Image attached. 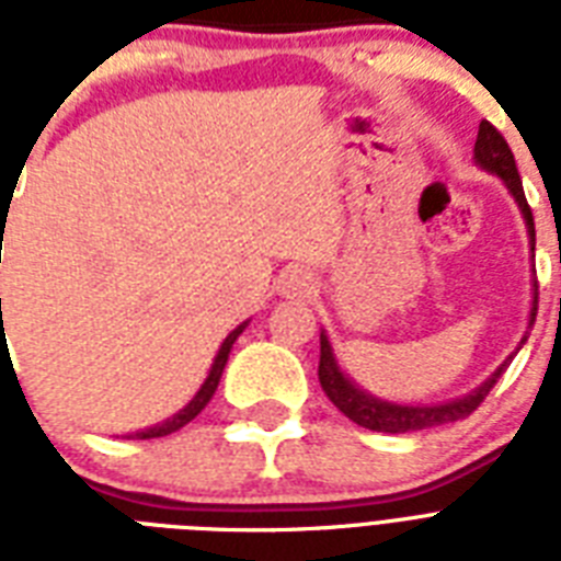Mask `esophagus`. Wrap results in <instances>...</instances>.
<instances>
[{
    "instance_id": "1",
    "label": "esophagus",
    "mask_w": 561,
    "mask_h": 561,
    "mask_svg": "<svg viewBox=\"0 0 561 561\" xmlns=\"http://www.w3.org/2000/svg\"><path fill=\"white\" fill-rule=\"evenodd\" d=\"M314 290H317L314 276H311L308 271H299V267L285 273V279H282V294H285V297H311Z\"/></svg>"
}]
</instances>
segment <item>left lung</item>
<instances>
[{"instance_id": "8db88e82", "label": "left lung", "mask_w": 561, "mask_h": 561, "mask_svg": "<svg viewBox=\"0 0 561 561\" xmlns=\"http://www.w3.org/2000/svg\"><path fill=\"white\" fill-rule=\"evenodd\" d=\"M474 162L483 171H489V174L501 178L506 192L513 194V201L518 203V211H522L524 227H527V238H530V253L536 259V224H533V211L527 206V197H524L522 178H518V169H515V157L504 136L497 134L489 122H480L478 142H474ZM536 311H539V285H536V264H533V308L527 329H533V323H536ZM527 334L530 332H524L518 350L527 343ZM510 360H513V355L495 373L489 375L486 381L474 387L471 392H466V396H460V399L439 401V404H399V401L378 399V396H373V392H367L364 387L352 381L350 375L343 373L341 364H337V355H334L325 329H320V369H317V375H320V383H323L325 396L332 399L334 408L341 410L343 416H350L355 425L367 427V431H381V434H408V431H425V427L448 425V422L469 416L471 410H478L480 401L486 399L497 378L504 375Z\"/></svg>"}]
</instances>
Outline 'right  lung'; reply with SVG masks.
Returning <instances> with one entry per match:
<instances>
[{"label": "right lung", "instance_id": "1", "mask_svg": "<svg viewBox=\"0 0 561 561\" xmlns=\"http://www.w3.org/2000/svg\"><path fill=\"white\" fill-rule=\"evenodd\" d=\"M247 325H250V320H244L241 325H236V329H232V332L224 337L218 355H215V360H211L206 381L201 383V390L194 392V399L188 401L186 408L178 410V413L165 419V422H157V425L142 427V431H134V434H127V439H157V436H169V434H174V431H180L183 425H188V422H192V419L197 416V413H201L206 404H209V399L215 396V390H218V381H220V375H224V367H227L229 352H232V343L238 341V334L244 332Z\"/></svg>", "mask_w": 561, "mask_h": 561}]
</instances>
